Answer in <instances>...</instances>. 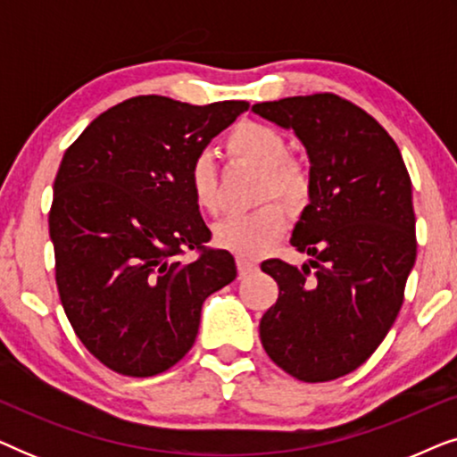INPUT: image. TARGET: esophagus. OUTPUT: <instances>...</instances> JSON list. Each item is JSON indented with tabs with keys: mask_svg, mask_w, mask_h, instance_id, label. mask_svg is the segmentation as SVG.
I'll use <instances>...</instances> for the list:
<instances>
[{
	"mask_svg": "<svg viewBox=\"0 0 457 457\" xmlns=\"http://www.w3.org/2000/svg\"><path fill=\"white\" fill-rule=\"evenodd\" d=\"M237 270H239L241 277H247V274L258 270V264H255L253 260H247V258H243V255H237Z\"/></svg>",
	"mask_w": 457,
	"mask_h": 457,
	"instance_id": "esophagus-1",
	"label": "esophagus"
}]
</instances>
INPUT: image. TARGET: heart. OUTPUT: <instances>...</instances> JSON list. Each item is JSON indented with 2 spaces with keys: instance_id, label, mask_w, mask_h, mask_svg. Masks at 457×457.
I'll return each instance as SVG.
<instances>
[{
  "instance_id": "heart-1",
  "label": "heart",
  "mask_w": 457,
  "mask_h": 457,
  "mask_svg": "<svg viewBox=\"0 0 457 457\" xmlns=\"http://www.w3.org/2000/svg\"><path fill=\"white\" fill-rule=\"evenodd\" d=\"M224 149L230 158L245 162L262 170L258 183V202L280 199L287 208L299 212L312 195V177L308 166L289 154V143L277 129L260 122H239L227 135ZM191 197L205 214L220 210V185L216 164L210 154H199L187 174ZM287 227V212L280 204L270 202L243 216L224 218L214 227L216 245L243 255L264 253Z\"/></svg>"
}]
</instances>
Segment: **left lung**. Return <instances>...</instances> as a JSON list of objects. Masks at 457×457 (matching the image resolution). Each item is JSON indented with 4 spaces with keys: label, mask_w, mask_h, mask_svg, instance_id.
Instances as JSON below:
<instances>
[{
    "label": "left lung",
    "mask_w": 457,
    "mask_h": 457,
    "mask_svg": "<svg viewBox=\"0 0 457 457\" xmlns=\"http://www.w3.org/2000/svg\"><path fill=\"white\" fill-rule=\"evenodd\" d=\"M266 120L293 129L310 158L312 195L291 245L302 268L262 262L278 299L260 339L278 368L303 383L345 377L370 358L403 303L416 262L411 180L391 135L335 93L255 104Z\"/></svg>",
    "instance_id": "8db88e82"
}]
</instances>
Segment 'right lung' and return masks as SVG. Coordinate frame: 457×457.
<instances>
[{
	"instance_id": "add662e5",
	"label": "right lung",
	"mask_w": 457,
	"mask_h": 457,
	"mask_svg": "<svg viewBox=\"0 0 457 457\" xmlns=\"http://www.w3.org/2000/svg\"><path fill=\"white\" fill-rule=\"evenodd\" d=\"M247 108L130 97L66 149L49 210L55 283L74 333L110 370L172 368L195 343L205 297L235 280L233 255L205 245L187 174ZM187 248L193 262L179 260Z\"/></svg>"
}]
</instances>
